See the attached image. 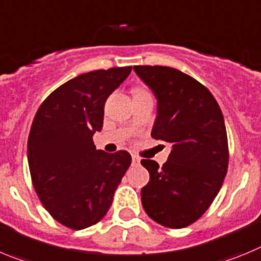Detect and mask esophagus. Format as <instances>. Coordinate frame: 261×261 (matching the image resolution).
Returning a JSON list of instances; mask_svg holds the SVG:
<instances>
[{"label":"esophagus","mask_w":261,"mask_h":261,"mask_svg":"<svg viewBox=\"0 0 261 261\" xmlns=\"http://www.w3.org/2000/svg\"><path fill=\"white\" fill-rule=\"evenodd\" d=\"M141 162V158L137 156V155H133L132 156V164L133 166H137V164H140Z\"/></svg>","instance_id":"obj_1"}]
</instances>
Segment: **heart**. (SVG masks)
<instances>
[{
    "label": "heart",
    "instance_id": "1",
    "mask_svg": "<svg viewBox=\"0 0 261 261\" xmlns=\"http://www.w3.org/2000/svg\"><path fill=\"white\" fill-rule=\"evenodd\" d=\"M146 90L142 89V88H136V89H133V94H138V93H145Z\"/></svg>",
    "mask_w": 261,
    "mask_h": 261
}]
</instances>
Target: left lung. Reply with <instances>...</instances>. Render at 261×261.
Here are the masks:
<instances>
[{"label": "left lung", "mask_w": 261, "mask_h": 261, "mask_svg": "<svg viewBox=\"0 0 261 261\" xmlns=\"http://www.w3.org/2000/svg\"><path fill=\"white\" fill-rule=\"evenodd\" d=\"M133 70L158 98L151 137L172 145L167 163L142 159L150 181L141 190L146 214L166 228L180 229L204 214L228 171L229 147L219 103L191 76L166 66Z\"/></svg>", "instance_id": "8db88e82"}]
</instances>
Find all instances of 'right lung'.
I'll return each instance as SVG.
<instances>
[{
	"instance_id": "obj_1",
	"label": "right lung",
	"mask_w": 261,
	"mask_h": 261,
	"mask_svg": "<svg viewBox=\"0 0 261 261\" xmlns=\"http://www.w3.org/2000/svg\"><path fill=\"white\" fill-rule=\"evenodd\" d=\"M132 67L81 73L57 88L38 107L28 136V164L38 199L53 219L80 230L103 219L132 158L97 150L109 95Z\"/></svg>"
}]
</instances>
